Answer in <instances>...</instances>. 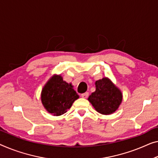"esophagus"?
I'll return each instance as SVG.
<instances>
[{"label": "esophagus", "mask_w": 158, "mask_h": 158, "mask_svg": "<svg viewBox=\"0 0 158 158\" xmlns=\"http://www.w3.org/2000/svg\"><path fill=\"white\" fill-rule=\"evenodd\" d=\"M81 96V97H82V98H88V96H89V93H88V92L84 93V94H82Z\"/></svg>", "instance_id": "1"}]
</instances>
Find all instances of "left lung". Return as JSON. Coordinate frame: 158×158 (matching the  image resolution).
Returning <instances> with one entry per match:
<instances>
[{"instance_id": "1", "label": "left lung", "mask_w": 158, "mask_h": 158, "mask_svg": "<svg viewBox=\"0 0 158 158\" xmlns=\"http://www.w3.org/2000/svg\"><path fill=\"white\" fill-rule=\"evenodd\" d=\"M96 91L88 100L98 113L109 115L115 112L122 102V94L107 78L95 82Z\"/></svg>"}]
</instances>
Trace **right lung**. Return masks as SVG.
Wrapping results in <instances>:
<instances>
[{"mask_svg": "<svg viewBox=\"0 0 158 158\" xmlns=\"http://www.w3.org/2000/svg\"><path fill=\"white\" fill-rule=\"evenodd\" d=\"M78 98L72 84L63 81L61 76L52 77L44 86L41 95L42 104L54 116L64 114Z\"/></svg>", "mask_w": 158, "mask_h": 158, "instance_id": "add662e5", "label": "right lung"}]
</instances>
